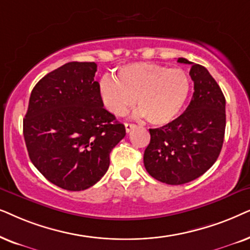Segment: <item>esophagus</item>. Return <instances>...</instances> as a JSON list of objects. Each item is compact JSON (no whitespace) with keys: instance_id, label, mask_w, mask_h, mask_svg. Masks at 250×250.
<instances>
[{"instance_id":"34e87169","label":"esophagus","mask_w":250,"mask_h":250,"mask_svg":"<svg viewBox=\"0 0 250 250\" xmlns=\"http://www.w3.org/2000/svg\"><path fill=\"white\" fill-rule=\"evenodd\" d=\"M125 131L127 132H130L132 129H134L136 127V125H134V123H125Z\"/></svg>"}]
</instances>
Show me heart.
Masks as SVG:
<instances>
[{
  "mask_svg": "<svg viewBox=\"0 0 250 250\" xmlns=\"http://www.w3.org/2000/svg\"><path fill=\"white\" fill-rule=\"evenodd\" d=\"M191 83L185 71L153 62H132L118 69L116 79L104 75L99 94L105 108L123 116L137 98L138 114L155 125L177 118L189 95Z\"/></svg>",
  "mask_w": 250,
  "mask_h": 250,
  "instance_id": "obj_1",
  "label": "heart"
}]
</instances>
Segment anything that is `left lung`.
I'll list each match as a JSON object with an SVG mask.
<instances>
[{
    "mask_svg": "<svg viewBox=\"0 0 250 250\" xmlns=\"http://www.w3.org/2000/svg\"><path fill=\"white\" fill-rule=\"evenodd\" d=\"M189 64L194 82L185 112L164 127L149 129L151 141L144 152L146 170L156 181L181 185L204 175L217 160L224 142L225 97L204 66Z\"/></svg>",
    "mask_w": 250,
    "mask_h": 250,
    "instance_id": "1",
    "label": "left lung"
}]
</instances>
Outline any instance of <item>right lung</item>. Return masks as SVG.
Segmentation results:
<instances>
[{
  "label": "right lung",
  "instance_id": "1",
  "mask_svg": "<svg viewBox=\"0 0 250 250\" xmlns=\"http://www.w3.org/2000/svg\"><path fill=\"white\" fill-rule=\"evenodd\" d=\"M96 62H71L36 83L24 119V138L36 169L68 191L95 185L125 128L104 108Z\"/></svg>",
  "mask_w": 250,
  "mask_h": 250
}]
</instances>
